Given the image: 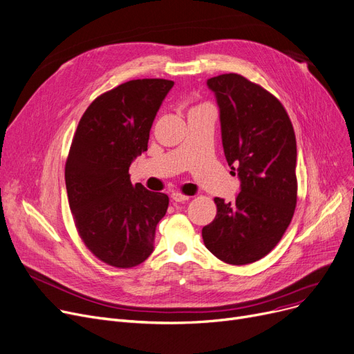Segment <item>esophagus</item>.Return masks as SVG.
<instances>
[{"mask_svg":"<svg viewBox=\"0 0 354 354\" xmlns=\"http://www.w3.org/2000/svg\"><path fill=\"white\" fill-rule=\"evenodd\" d=\"M171 198H173L174 201H177V203H183V201H187L190 197L186 196V194L180 193V192H174V193H171Z\"/></svg>","mask_w":354,"mask_h":354,"instance_id":"1","label":"esophagus"}]
</instances>
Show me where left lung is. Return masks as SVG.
I'll return each mask as SVG.
<instances>
[{
	"label": "left lung",
	"mask_w": 354,
	"mask_h": 354,
	"mask_svg": "<svg viewBox=\"0 0 354 354\" xmlns=\"http://www.w3.org/2000/svg\"><path fill=\"white\" fill-rule=\"evenodd\" d=\"M221 112L222 144L241 180L233 203L214 198V221L201 230L206 248L230 265L252 263L281 241L297 205V141L279 100L236 73L207 80Z\"/></svg>",
	"instance_id": "1"
}]
</instances>
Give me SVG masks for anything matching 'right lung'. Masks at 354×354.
Returning a JSON list of instances; mask_svg holds the SVG:
<instances>
[{
    "instance_id": "add662e5",
    "label": "right lung",
    "mask_w": 354,
    "mask_h": 354,
    "mask_svg": "<svg viewBox=\"0 0 354 354\" xmlns=\"http://www.w3.org/2000/svg\"><path fill=\"white\" fill-rule=\"evenodd\" d=\"M173 86L165 79L122 83L93 100L73 137L64 168L69 206L82 241L111 266H137L154 250L168 196L132 186L128 171Z\"/></svg>"
}]
</instances>
